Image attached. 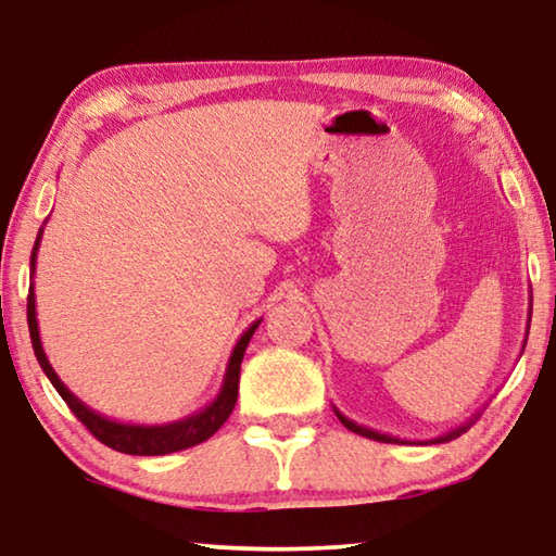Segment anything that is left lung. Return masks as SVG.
Returning a JSON list of instances; mask_svg holds the SVG:
<instances>
[{"instance_id":"left-lung-1","label":"left lung","mask_w":556,"mask_h":556,"mask_svg":"<svg viewBox=\"0 0 556 556\" xmlns=\"http://www.w3.org/2000/svg\"><path fill=\"white\" fill-rule=\"evenodd\" d=\"M529 324H531V308H529V321H527V337H529ZM527 337H523V346H527ZM523 346H521V354H523ZM333 413H337V417L341 420V425H344V428H349L352 432H356V435H364V438H369V440H379V443H417V445H430V443H445V440H453V438H458L460 432H466L470 425H473V420H468V422H463V425H458V428H453V430H447L445 435H438V438H432V440H402V438H392V435H387V432H379V430H371V428H364V425H359V422H354V420H349L346 415H341L337 407H333Z\"/></svg>"}]
</instances>
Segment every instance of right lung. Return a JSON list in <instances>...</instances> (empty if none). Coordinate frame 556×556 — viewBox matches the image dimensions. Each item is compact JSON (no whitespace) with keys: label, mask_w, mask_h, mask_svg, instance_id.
Instances as JSON below:
<instances>
[{"label":"right lung","mask_w":556,"mask_h":556,"mask_svg":"<svg viewBox=\"0 0 556 556\" xmlns=\"http://www.w3.org/2000/svg\"><path fill=\"white\" fill-rule=\"evenodd\" d=\"M40 240H42V227H40V232H37L33 257H29V270H33V276H35V263H37V250H40ZM27 324H29V339H33L35 356H37V362H40L42 371L48 375V379L58 390L60 397L67 402V407L73 409V415L78 417V420L86 425V428L93 432V435L101 440L103 445H109L118 453H128V455H166V453H177V451H185V447L204 443V440L215 435V432L225 425L227 417H230L235 402H238L242 356H245V349L250 344V339H253L261 318L250 324L248 329L242 331L238 344H235L217 397L212 400L207 407L197 409L194 415H187V417H181V420H174L166 425H134V422L111 420V417L90 409L86 402H80L71 390H67V387L63 384V379L55 375V369H52V364L48 362V354H45V349H42L40 329H37V308H35V288L33 286H29V295H27Z\"/></svg>","instance_id":"right-lung-1"}]
</instances>
